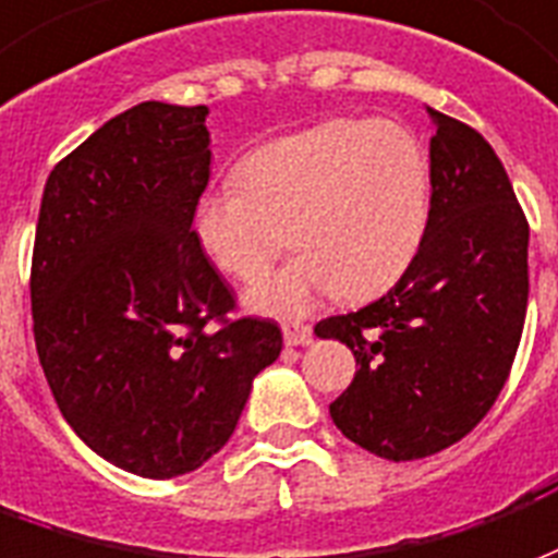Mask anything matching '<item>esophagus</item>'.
<instances>
[{"label": "esophagus", "mask_w": 558, "mask_h": 558, "mask_svg": "<svg viewBox=\"0 0 558 558\" xmlns=\"http://www.w3.org/2000/svg\"><path fill=\"white\" fill-rule=\"evenodd\" d=\"M282 339L288 348H296V344H308L312 341V327L308 324H300V320H284L282 324Z\"/></svg>", "instance_id": "1"}]
</instances>
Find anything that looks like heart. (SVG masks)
Listing matches in <instances>:
<instances>
[{
	"label": "heart",
	"instance_id": "heart-1",
	"mask_svg": "<svg viewBox=\"0 0 558 558\" xmlns=\"http://www.w3.org/2000/svg\"><path fill=\"white\" fill-rule=\"evenodd\" d=\"M240 184H219L195 207V240L210 264L250 282L284 250L300 258L252 284L246 306L300 315L336 294L365 300L416 262L430 219V162L396 121H327L240 160Z\"/></svg>",
	"mask_w": 558,
	"mask_h": 558
}]
</instances>
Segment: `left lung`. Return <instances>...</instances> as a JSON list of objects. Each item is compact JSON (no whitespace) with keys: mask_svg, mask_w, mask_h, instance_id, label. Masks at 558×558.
Here are the masks:
<instances>
[{"mask_svg":"<svg viewBox=\"0 0 558 558\" xmlns=\"http://www.w3.org/2000/svg\"><path fill=\"white\" fill-rule=\"evenodd\" d=\"M430 219L416 262L360 312L320 320L356 356L336 428L386 461L449 449L494 408L530 300V222L482 133L428 109Z\"/></svg>","mask_w":558,"mask_h":558,"instance_id":"8db88e82","label":"left lung"}]
</instances>
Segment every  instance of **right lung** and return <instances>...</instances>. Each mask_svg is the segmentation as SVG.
I'll use <instances>...</instances> for the list:
<instances>
[{
  "mask_svg": "<svg viewBox=\"0 0 558 558\" xmlns=\"http://www.w3.org/2000/svg\"><path fill=\"white\" fill-rule=\"evenodd\" d=\"M207 107L148 100L109 118L47 178L32 252L40 368L76 437L142 478H174L238 428L274 320L234 294L193 231L210 178Z\"/></svg>",
  "mask_w": 558,
  "mask_h": 558,
  "instance_id": "obj_1",
  "label": "right lung"
}]
</instances>
